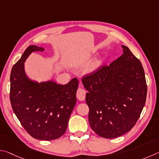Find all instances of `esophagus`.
<instances>
[{"label":"esophagus","instance_id":"esophagus-1","mask_svg":"<svg viewBox=\"0 0 159 159\" xmlns=\"http://www.w3.org/2000/svg\"><path fill=\"white\" fill-rule=\"evenodd\" d=\"M80 87H82V84H80ZM86 96V92L83 89H79L77 91V98L80 101H84Z\"/></svg>","mask_w":159,"mask_h":159}]
</instances>
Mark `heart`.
<instances>
[{"label":"heart","instance_id":"heart-1","mask_svg":"<svg viewBox=\"0 0 159 159\" xmlns=\"http://www.w3.org/2000/svg\"><path fill=\"white\" fill-rule=\"evenodd\" d=\"M96 67H97V64L96 63H93V65L91 66V70H95L96 68Z\"/></svg>","mask_w":159,"mask_h":159}]
</instances>
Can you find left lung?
<instances>
[{
	"mask_svg": "<svg viewBox=\"0 0 159 159\" xmlns=\"http://www.w3.org/2000/svg\"><path fill=\"white\" fill-rule=\"evenodd\" d=\"M121 47V57L82 80L88 91L86 102L91 128L105 138H117L131 130L146 101L143 67L129 47Z\"/></svg>",
	"mask_w": 159,
	"mask_h": 159,
	"instance_id": "1",
	"label": "left lung"
}]
</instances>
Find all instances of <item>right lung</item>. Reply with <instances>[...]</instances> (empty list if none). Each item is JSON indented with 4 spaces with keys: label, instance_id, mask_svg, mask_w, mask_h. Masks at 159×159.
Instances as JSON below:
<instances>
[{
    "label": "right lung",
    "instance_id": "add662e5",
    "mask_svg": "<svg viewBox=\"0 0 159 159\" xmlns=\"http://www.w3.org/2000/svg\"><path fill=\"white\" fill-rule=\"evenodd\" d=\"M43 47L30 45L13 66L10 75L11 105L27 133L40 140H52L65 133L77 102L78 80L65 85L54 80L38 82L28 77L24 63L32 52Z\"/></svg>",
    "mask_w": 159,
    "mask_h": 159
}]
</instances>
